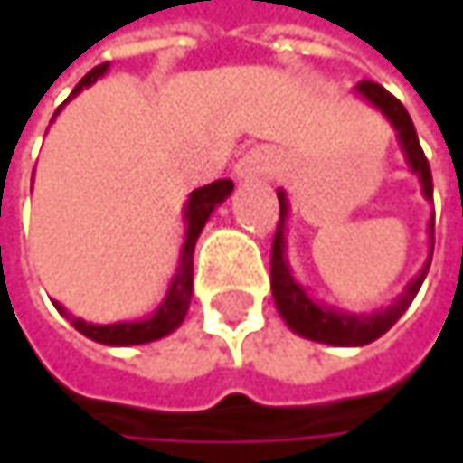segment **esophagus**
Here are the masks:
<instances>
[{
  "label": "esophagus",
  "mask_w": 463,
  "mask_h": 463,
  "mask_svg": "<svg viewBox=\"0 0 463 463\" xmlns=\"http://www.w3.org/2000/svg\"><path fill=\"white\" fill-rule=\"evenodd\" d=\"M276 165H279V157L273 155V149L257 146V149H249V152L238 160L235 176H238V179H257V176L270 174Z\"/></svg>",
  "instance_id": "esophagus-1"
}]
</instances>
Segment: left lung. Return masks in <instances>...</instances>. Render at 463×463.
<instances>
[{"label": "left lung", "mask_w": 463, "mask_h": 463, "mask_svg": "<svg viewBox=\"0 0 463 463\" xmlns=\"http://www.w3.org/2000/svg\"><path fill=\"white\" fill-rule=\"evenodd\" d=\"M356 93L364 96L373 107H378L383 112V118L394 126L400 146L408 157L411 171L418 176L420 190L426 198H431V171H429V160L418 144V134L408 109L400 104V99H394L383 85L378 82H359ZM279 225H276V235H273V249H270V289H273V300L276 308L281 314V319L287 322V326L308 340L317 343H326V345H367L373 340H378L383 332H389L397 319L408 311V306L413 303V298L418 295L429 265H431V251H434V217L429 222V238H431V251L429 260L423 262L420 273L405 287V292L383 311L375 314H345V311H335L326 308L324 303H317L306 295V289L295 281L292 268L287 262V217H289V201L287 193L279 190Z\"/></svg>", "instance_id": "obj_1"}]
</instances>
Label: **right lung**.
I'll list each match as a JSON object with an SVG mask.
<instances>
[{"label": "right lung", "instance_id": "obj_1", "mask_svg": "<svg viewBox=\"0 0 463 463\" xmlns=\"http://www.w3.org/2000/svg\"><path fill=\"white\" fill-rule=\"evenodd\" d=\"M107 71V63L90 69L80 82L77 88L71 90L69 99H74L82 88L93 85L99 77H104ZM66 99V101H69ZM63 101V104H66ZM61 109V107H58ZM58 115V112H55ZM52 115V118H55ZM232 193L231 179H217L206 187H198L193 190L187 206H184V246H182V257H179V268H176V276L163 298V303L157 306V311L146 319L139 322H118V324H90L80 317H71L63 306L55 303V308L71 322V326L77 332H82L85 337L96 340V343H104V345H141V343H152V340H160L165 335H171L179 324L184 322L187 317V308H190V298H193V251H195V241L203 231L206 220L212 217V212L228 198Z\"/></svg>", "mask_w": 463, "mask_h": 463}]
</instances>
